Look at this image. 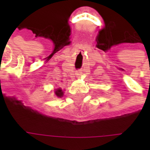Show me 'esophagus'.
I'll use <instances>...</instances> for the list:
<instances>
[{"instance_id": "obj_1", "label": "esophagus", "mask_w": 150, "mask_h": 150, "mask_svg": "<svg viewBox=\"0 0 150 150\" xmlns=\"http://www.w3.org/2000/svg\"><path fill=\"white\" fill-rule=\"evenodd\" d=\"M80 74H81V72H80V71H78V72H77V75H80Z\"/></svg>"}]
</instances>
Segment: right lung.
<instances>
[{
  "instance_id": "obj_1",
  "label": "right lung",
  "mask_w": 150,
  "mask_h": 150,
  "mask_svg": "<svg viewBox=\"0 0 150 150\" xmlns=\"http://www.w3.org/2000/svg\"><path fill=\"white\" fill-rule=\"evenodd\" d=\"M55 95L58 97H62V96H63V91L61 89H57L55 91Z\"/></svg>"
}]
</instances>
